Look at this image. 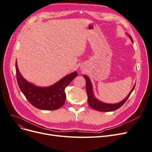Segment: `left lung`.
I'll use <instances>...</instances> for the list:
<instances>
[{"label": "left lung", "mask_w": 152, "mask_h": 152, "mask_svg": "<svg viewBox=\"0 0 152 152\" xmlns=\"http://www.w3.org/2000/svg\"><path fill=\"white\" fill-rule=\"evenodd\" d=\"M128 35L131 39V42L133 43L132 38V37L130 35ZM84 77L85 78L86 83V91H87V95H88V104L92 109H94L96 110L101 111V112L114 111V110L118 109V108H120L128 99V98L129 97L130 95L134 91L135 86V84L134 88H132V89L131 90V91L130 92V93L128 94V96L121 102L117 103V104H107V103H104L100 101H99L94 97V94H93V91H92V89H92V84L91 83L89 78L86 75H84Z\"/></svg>", "instance_id": "1"}]
</instances>
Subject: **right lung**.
Wrapping results in <instances>:
<instances>
[{"label": "right lung", "instance_id": "obj_1", "mask_svg": "<svg viewBox=\"0 0 152 152\" xmlns=\"http://www.w3.org/2000/svg\"><path fill=\"white\" fill-rule=\"evenodd\" d=\"M15 68L17 83L22 93L32 105L42 110H56L62 107L66 101L64 89L77 76V72L75 71L51 86L41 88L25 80L19 72L17 61Z\"/></svg>", "mask_w": 152, "mask_h": 152}]
</instances>
